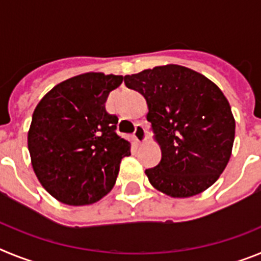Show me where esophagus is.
<instances>
[{"instance_id":"esophagus-1","label":"esophagus","mask_w":261,"mask_h":261,"mask_svg":"<svg viewBox=\"0 0 261 261\" xmlns=\"http://www.w3.org/2000/svg\"><path fill=\"white\" fill-rule=\"evenodd\" d=\"M133 136H135V138L137 140L138 142H144L145 140H146V130H145V128L142 124H136Z\"/></svg>"}]
</instances>
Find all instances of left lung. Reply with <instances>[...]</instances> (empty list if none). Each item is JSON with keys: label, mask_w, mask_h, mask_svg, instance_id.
<instances>
[{"label": "left lung", "mask_w": 261, "mask_h": 261, "mask_svg": "<svg viewBox=\"0 0 261 261\" xmlns=\"http://www.w3.org/2000/svg\"><path fill=\"white\" fill-rule=\"evenodd\" d=\"M124 84L146 99L147 120L162 150L161 162L145 171L151 186L172 197L209 188L225 170L234 144L235 121L222 91L180 65L125 75Z\"/></svg>", "instance_id": "1"}]
</instances>
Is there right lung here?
<instances>
[{
	"label": "right lung",
	"instance_id": "right-lung-1",
	"mask_svg": "<svg viewBox=\"0 0 261 261\" xmlns=\"http://www.w3.org/2000/svg\"><path fill=\"white\" fill-rule=\"evenodd\" d=\"M121 75L86 73L69 78L41 99L32 115L29 150L45 190L68 205H89L115 186L130 144L116 132L106 102Z\"/></svg>",
	"mask_w": 261,
	"mask_h": 261
}]
</instances>
